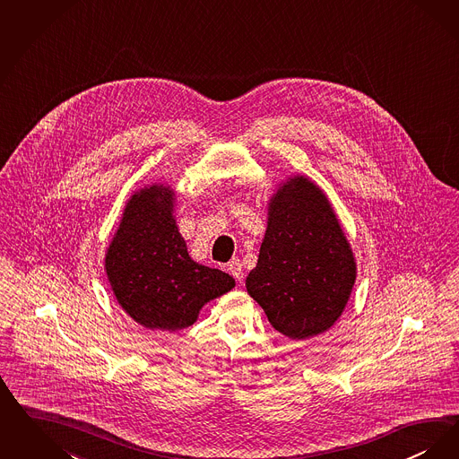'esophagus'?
<instances>
[{"label":"esophagus","instance_id":"obj_1","mask_svg":"<svg viewBox=\"0 0 459 459\" xmlns=\"http://www.w3.org/2000/svg\"><path fill=\"white\" fill-rule=\"evenodd\" d=\"M227 272L240 281V280H242V263H240L238 259H232V261L227 264Z\"/></svg>","mask_w":459,"mask_h":459}]
</instances>
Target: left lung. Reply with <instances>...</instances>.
Returning <instances> with one entry per match:
<instances>
[{"instance_id": "obj_1", "label": "left lung", "mask_w": 459, "mask_h": 459, "mask_svg": "<svg viewBox=\"0 0 459 459\" xmlns=\"http://www.w3.org/2000/svg\"><path fill=\"white\" fill-rule=\"evenodd\" d=\"M353 281V255L328 198L311 181L295 178L270 203L247 292L276 331L306 340L342 316Z\"/></svg>"}]
</instances>
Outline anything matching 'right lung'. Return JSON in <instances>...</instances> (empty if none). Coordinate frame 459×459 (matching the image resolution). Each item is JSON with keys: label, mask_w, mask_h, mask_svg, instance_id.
Masks as SVG:
<instances>
[{"label": "right lung", "mask_w": 459, "mask_h": 459, "mask_svg": "<svg viewBox=\"0 0 459 459\" xmlns=\"http://www.w3.org/2000/svg\"><path fill=\"white\" fill-rule=\"evenodd\" d=\"M172 200L164 186L133 195L106 256L117 302L147 330L191 326L208 300L236 285L232 276L189 257Z\"/></svg>", "instance_id": "1"}]
</instances>
